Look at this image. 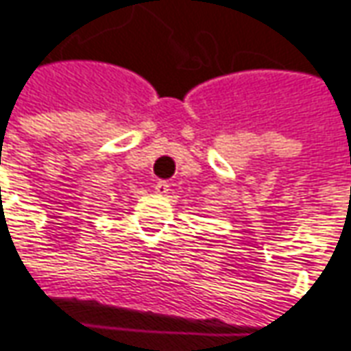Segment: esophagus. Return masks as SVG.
I'll list each match as a JSON object with an SVG mask.
<instances>
[{
	"instance_id": "34e87169",
	"label": "esophagus",
	"mask_w": 351,
	"mask_h": 351,
	"mask_svg": "<svg viewBox=\"0 0 351 351\" xmlns=\"http://www.w3.org/2000/svg\"><path fill=\"white\" fill-rule=\"evenodd\" d=\"M154 189H156L158 195H166V193H169V184L167 182H156Z\"/></svg>"
}]
</instances>
